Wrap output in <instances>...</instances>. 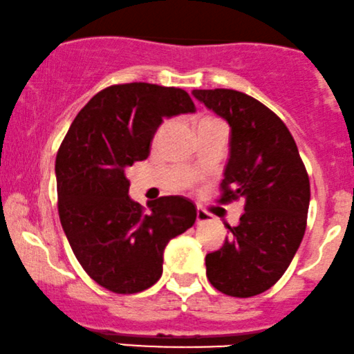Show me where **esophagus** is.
Instances as JSON below:
<instances>
[{
	"label": "esophagus",
	"instance_id": "obj_1",
	"mask_svg": "<svg viewBox=\"0 0 354 354\" xmlns=\"http://www.w3.org/2000/svg\"><path fill=\"white\" fill-rule=\"evenodd\" d=\"M209 220H210V215L207 214V212H203L201 209L197 210V223H205L209 222Z\"/></svg>",
	"mask_w": 354,
	"mask_h": 354
}]
</instances>
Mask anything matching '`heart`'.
Wrapping results in <instances>:
<instances>
[{"instance_id": "b5f03b06", "label": "heart", "mask_w": 354, "mask_h": 354, "mask_svg": "<svg viewBox=\"0 0 354 354\" xmlns=\"http://www.w3.org/2000/svg\"><path fill=\"white\" fill-rule=\"evenodd\" d=\"M202 120H214V119H210V118H205V119H202ZM202 120H201V122H202Z\"/></svg>"}]
</instances>
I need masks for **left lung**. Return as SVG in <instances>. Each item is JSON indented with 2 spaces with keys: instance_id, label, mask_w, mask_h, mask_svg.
<instances>
[{
  "instance_id": "1",
  "label": "left lung",
  "mask_w": 354,
  "mask_h": 354,
  "mask_svg": "<svg viewBox=\"0 0 354 354\" xmlns=\"http://www.w3.org/2000/svg\"><path fill=\"white\" fill-rule=\"evenodd\" d=\"M192 95L230 127L223 202L245 198L239 225L207 253V278L218 292L248 298L267 292L292 263L306 228L310 180L292 134L275 112L234 89Z\"/></svg>"
}]
</instances>
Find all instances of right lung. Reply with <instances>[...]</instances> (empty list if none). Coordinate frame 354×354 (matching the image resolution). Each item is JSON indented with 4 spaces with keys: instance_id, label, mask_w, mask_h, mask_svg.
<instances>
[{
    "instance_id": "1",
    "label": "right lung",
    "mask_w": 354,
    "mask_h": 354,
    "mask_svg": "<svg viewBox=\"0 0 354 354\" xmlns=\"http://www.w3.org/2000/svg\"><path fill=\"white\" fill-rule=\"evenodd\" d=\"M190 95L147 82L111 86L82 107L56 157L57 209L74 255L95 283L137 293L159 280L164 250L194 225L190 198L170 195L145 212L129 197L126 170L149 157L157 129L194 112Z\"/></svg>"
}]
</instances>
